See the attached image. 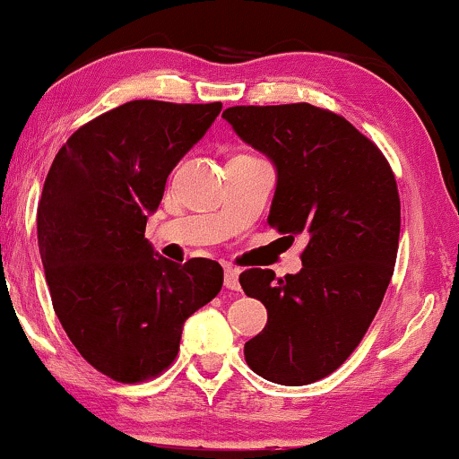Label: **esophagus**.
Wrapping results in <instances>:
<instances>
[{"instance_id":"34e87169","label":"esophagus","mask_w":459,"mask_h":459,"mask_svg":"<svg viewBox=\"0 0 459 459\" xmlns=\"http://www.w3.org/2000/svg\"><path fill=\"white\" fill-rule=\"evenodd\" d=\"M238 275H240V272H238L236 267L228 265L225 267V288L228 290H240V280H238Z\"/></svg>"}]
</instances>
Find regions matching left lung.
<instances>
[{
  "label": "left lung",
  "mask_w": 459,
  "mask_h": 459,
  "mask_svg": "<svg viewBox=\"0 0 459 459\" xmlns=\"http://www.w3.org/2000/svg\"><path fill=\"white\" fill-rule=\"evenodd\" d=\"M223 118L275 165L269 225L307 238L299 273H240L247 297L267 309L244 357L265 380L311 385L347 361L385 299L399 248L397 181L380 148L336 112L231 106Z\"/></svg>",
  "instance_id": "obj_1"
}]
</instances>
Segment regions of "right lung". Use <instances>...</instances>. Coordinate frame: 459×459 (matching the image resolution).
I'll return each instance as SVG.
<instances>
[{
  "label": "right lung",
  "instance_id": "1",
  "mask_svg": "<svg viewBox=\"0 0 459 459\" xmlns=\"http://www.w3.org/2000/svg\"><path fill=\"white\" fill-rule=\"evenodd\" d=\"M219 112L221 102L134 100L79 127L49 167L37 240L54 311L81 357L117 382L165 372L186 319L223 286L217 261L178 265L143 238L169 173Z\"/></svg>",
  "mask_w": 459,
  "mask_h": 459
}]
</instances>
